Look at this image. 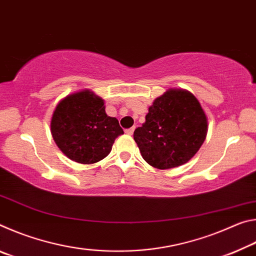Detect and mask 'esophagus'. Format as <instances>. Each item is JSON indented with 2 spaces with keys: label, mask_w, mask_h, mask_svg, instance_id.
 Wrapping results in <instances>:
<instances>
[{
  "label": "esophagus",
  "mask_w": 256,
  "mask_h": 256,
  "mask_svg": "<svg viewBox=\"0 0 256 256\" xmlns=\"http://www.w3.org/2000/svg\"><path fill=\"white\" fill-rule=\"evenodd\" d=\"M134 128H128V130H125V133H126L128 136H132L133 132H134Z\"/></svg>",
  "instance_id": "obj_1"
}]
</instances>
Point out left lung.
Here are the masks:
<instances>
[{
  "instance_id": "8db88e82",
  "label": "left lung",
  "mask_w": 256,
  "mask_h": 256,
  "mask_svg": "<svg viewBox=\"0 0 256 256\" xmlns=\"http://www.w3.org/2000/svg\"><path fill=\"white\" fill-rule=\"evenodd\" d=\"M208 120L198 99L183 89L156 98L146 122L134 131L142 158L158 170L184 164L206 140Z\"/></svg>"
}]
</instances>
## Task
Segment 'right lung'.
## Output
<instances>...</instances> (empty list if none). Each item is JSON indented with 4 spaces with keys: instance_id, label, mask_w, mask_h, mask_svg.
<instances>
[{
    "instance_id": "right-lung-1",
    "label": "right lung",
    "mask_w": 256,
    "mask_h": 256,
    "mask_svg": "<svg viewBox=\"0 0 256 256\" xmlns=\"http://www.w3.org/2000/svg\"><path fill=\"white\" fill-rule=\"evenodd\" d=\"M50 132L68 158L86 164L107 157L115 138L124 133L118 120L107 116L102 99L89 90L68 94L58 102Z\"/></svg>"
}]
</instances>
